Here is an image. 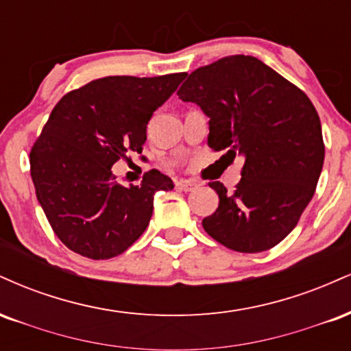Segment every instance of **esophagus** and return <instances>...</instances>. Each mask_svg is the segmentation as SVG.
<instances>
[{
  "label": "esophagus",
  "instance_id": "esophagus-1",
  "mask_svg": "<svg viewBox=\"0 0 351 351\" xmlns=\"http://www.w3.org/2000/svg\"><path fill=\"white\" fill-rule=\"evenodd\" d=\"M176 186L183 189V191H193V189L198 188V183H195V181L191 180H180L178 183H176Z\"/></svg>",
  "mask_w": 351,
  "mask_h": 351
}]
</instances>
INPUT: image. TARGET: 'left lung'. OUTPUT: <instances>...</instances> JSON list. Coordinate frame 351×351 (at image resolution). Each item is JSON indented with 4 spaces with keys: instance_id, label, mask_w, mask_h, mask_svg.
I'll use <instances>...</instances> for the list:
<instances>
[{
    "instance_id": "left-lung-1",
    "label": "left lung",
    "mask_w": 351,
    "mask_h": 351,
    "mask_svg": "<svg viewBox=\"0 0 351 351\" xmlns=\"http://www.w3.org/2000/svg\"><path fill=\"white\" fill-rule=\"evenodd\" d=\"M178 97L209 117V148L244 158L234 191L209 183L219 206L203 219L204 231L237 252L279 244L299 223L324 167L313 104L263 60L243 54L191 72Z\"/></svg>"
}]
</instances>
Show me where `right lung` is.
Here are the masks:
<instances>
[{
    "label": "right lung",
    "instance_id": "obj_1",
    "mask_svg": "<svg viewBox=\"0 0 351 351\" xmlns=\"http://www.w3.org/2000/svg\"><path fill=\"white\" fill-rule=\"evenodd\" d=\"M184 75H110L52 108L31 148V178L52 231L71 251L94 261L127 251L150 223L155 193L175 186L158 170L145 173L138 186H122L112 165L142 153L148 120Z\"/></svg>",
    "mask_w": 351,
    "mask_h": 351
}]
</instances>
